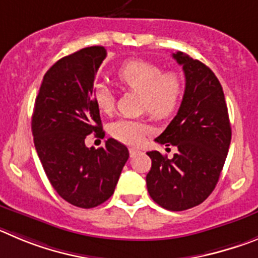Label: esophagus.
<instances>
[{"instance_id": "34e87169", "label": "esophagus", "mask_w": 258, "mask_h": 258, "mask_svg": "<svg viewBox=\"0 0 258 258\" xmlns=\"http://www.w3.org/2000/svg\"><path fill=\"white\" fill-rule=\"evenodd\" d=\"M139 153H140V150H139V149H135V148H130V155H131V157H135V155L139 154Z\"/></svg>"}]
</instances>
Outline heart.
<instances>
[{"instance_id": "obj_1", "label": "heart", "mask_w": 258, "mask_h": 258, "mask_svg": "<svg viewBox=\"0 0 258 258\" xmlns=\"http://www.w3.org/2000/svg\"><path fill=\"white\" fill-rule=\"evenodd\" d=\"M118 82L143 95V108L157 118L173 114L182 95V78L177 72H163L155 62L144 59L124 61L115 74ZM92 100L104 114H110L114 109V96L103 83L92 90ZM109 132L115 140L127 145H139L150 132V127L140 119L120 118L113 122Z\"/></svg>"}]
</instances>
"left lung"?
Wrapping results in <instances>:
<instances>
[{
    "mask_svg": "<svg viewBox=\"0 0 258 258\" xmlns=\"http://www.w3.org/2000/svg\"><path fill=\"white\" fill-rule=\"evenodd\" d=\"M172 56L185 74L184 97L176 117L155 141L176 146L178 152L172 159L157 150L146 153L152 159L146 186L161 207L185 211L206 201L215 189L230 146L231 127L215 73L181 51Z\"/></svg>",
    "mask_w": 258,
    "mask_h": 258,
    "instance_id": "left-lung-1",
    "label": "left lung"
}]
</instances>
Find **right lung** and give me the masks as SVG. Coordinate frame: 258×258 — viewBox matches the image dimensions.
Instances as JSON below:
<instances>
[{"label": "right lung", "instance_id": "add662e5", "mask_svg": "<svg viewBox=\"0 0 258 258\" xmlns=\"http://www.w3.org/2000/svg\"><path fill=\"white\" fill-rule=\"evenodd\" d=\"M105 56L103 46H91L57 60L46 72L32 115L34 146L48 181L80 208H94L113 196L130 157L126 145L114 139L99 149L85 144L92 132L101 139L105 135L92 100Z\"/></svg>", "mask_w": 258, "mask_h": 258}]
</instances>
